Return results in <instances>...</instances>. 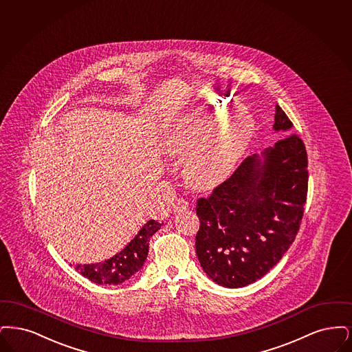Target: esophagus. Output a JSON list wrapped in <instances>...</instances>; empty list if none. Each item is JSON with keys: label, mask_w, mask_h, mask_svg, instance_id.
I'll return each instance as SVG.
<instances>
[{"label": "esophagus", "mask_w": 352, "mask_h": 352, "mask_svg": "<svg viewBox=\"0 0 352 352\" xmlns=\"http://www.w3.org/2000/svg\"><path fill=\"white\" fill-rule=\"evenodd\" d=\"M186 208H188L186 199H176V202L173 204V212H175V213H180V212L185 210Z\"/></svg>", "instance_id": "esophagus-1"}]
</instances>
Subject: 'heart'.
<instances>
[{"mask_svg": "<svg viewBox=\"0 0 352 352\" xmlns=\"http://www.w3.org/2000/svg\"><path fill=\"white\" fill-rule=\"evenodd\" d=\"M236 104H209L208 117L217 122L199 147L189 153L186 170L201 186H214L225 182L242 159L255 135V122ZM170 153H185L190 143L180 133L167 142Z\"/></svg>", "mask_w": 352, "mask_h": 352, "instance_id": "1", "label": "heart"}]
</instances>
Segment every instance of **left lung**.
Segmentation results:
<instances>
[{
    "label": "left lung",
    "mask_w": 352,
    "mask_h": 352,
    "mask_svg": "<svg viewBox=\"0 0 352 352\" xmlns=\"http://www.w3.org/2000/svg\"><path fill=\"white\" fill-rule=\"evenodd\" d=\"M293 123L276 105L275 131L288 135L248 156L208 199L197 201L196 254L218 285L242 288L261 278L291 247L304 215L307 156Z\"/></svg>",
    "instance_id": "obj_1"
}]
</instances>
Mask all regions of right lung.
<instances>
[{"label":"right lung","mask_w":352,"mask_h":352,"mask_svg":"<svg viewBox=\"0 0 352 352\" xmlns=\"http://www.w3.org/2000/svg\"><path fill=\"white\" fill-rule=\"evenodd\" d=\"M163 223L150 219L135 238L110 259L96 264H76L75 270L100 285H118L142 270L148 255V242Z\"/></svg>","instance_id":"1"}]
</instances>
